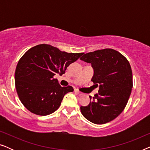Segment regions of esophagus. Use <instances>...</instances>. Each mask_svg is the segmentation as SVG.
<instances>
[{
    "label": "esophagus",
    "mask_w": 150,
    "mask_h": 150,
    "mask_svg": "<svg viewBox=\"0 0 150 150\" xmlns=\"http://www.w3.org/2000/svg\"><path fill=\"white\" fill-rule=\"evenodd\" d=\"M74 91H75V93H76L79 94V96H82V95H83V93H81V91H79V90L76 89Z\"/></svg>",
    "instance_id": "34e87169"
}]
</instances>
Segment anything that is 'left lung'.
<instances>
[{
    "label": "left lung",
    "instance_id": "8db88e82",
    "mask_svg": "<svg viewBox=\"0 0 150 150\" xmlns=\"http://www.w3.org/2000/svg\"><path fill=\"white\" fill-rule=\"evenodd\" d=\"M81 60L91 63L94 69L91 81L99 87L89 105L81 106L82 115L96 124L113 120L126 107L132 91L130 63L124 55L111 48L84 54Z\"/></svg>",
    "mask_w": 150,
    "mask_h": 150
}]
</instances>
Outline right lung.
<instances>
[{
  "label": "right lung",
  "mask_w": 150,
  "mask_h": 150,
  "mask_svg": "<svg viewBox=\"0 0 150 150\" xmlns=\"http://www.w3.org/2000/svg\"><path fill=\"white\" fill-rule=\"evenodd\" d=\"M84 53H67L49 44L30 48L18 61L15 85L19 99L26 108L38 115H50L58 109L71 86L61 87L54 76L65 74L67 67Z\"/></svg>",
  "instance_id": "add662e5"
}]
</instances>
